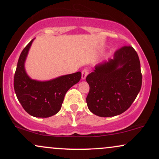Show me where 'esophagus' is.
I'll return each mask as SVG.
<instances>
[{"label":"esophagus","instance_id":"1","mask_svg":"<svg viewBox=\"0 0 159 159\" xmlns=\"http://www.w3.org/2000/svg\"><path fill=\"white\" fill-rule=\"evenodd\" d=\"M87 75H88V71L87 70V69H84L83 71H82L81 72V78L82 80H84L86 77L87 76Z\"/></svg>","mask_w":159,"mask_h":159}]
</instances>
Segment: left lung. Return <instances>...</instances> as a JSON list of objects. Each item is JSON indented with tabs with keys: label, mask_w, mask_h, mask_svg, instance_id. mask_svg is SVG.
<instances>
[{
	"label": "left lung",
	"mask_w": 159,
	"mask_h": 159,
	"mask_svg": "<svg viewBox=\"0 0 159 159\" xmlns=\"http://www.w3.org/2000/svg\"><path fill=\"white\" fill-rule=\"evenodd\" d=\"M90 91L86 101L93 114L102 117L120 115L131 106L142 84L140 63L132 46H124L113 59L95 66L86 78Z\"/></svg>",
	"instance_id": "left-lung-1"
}]
</instances>
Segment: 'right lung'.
<instances>
[{
	"label": "right lung",
	"mask_w": 159,
	"mask_h": 159,
	"mask_svg": "<svg viewBox=\"0 0 159 159\" xmlns=\"http://www.w3.org/2000/svg\"><path fill=\"white\" fill-rule=\"evenodd\" d=\"M34 40L20 54L14 76V90L26 112L35 117L46 118L59 112L66 93L80 81L81 72L65 75L48 81L32 79L25 70V61Z\"/></svg>",
	"instance_id": "add662e5"
}]
</instances>
